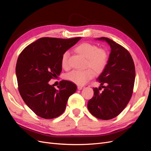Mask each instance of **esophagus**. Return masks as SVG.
<instances>
[{
    "label": "esophagus",
    "instance_id": "obj_1",
    "mask_svg": "<svg viewBox=\"0 0 151 151\" xmlns=\"http://www.w3.org/2000/svg\"><path fill=\"white\" fill-rule=\"evenodd\" d=\"M84 87L82 86H77V89H79V90H81Z\"/></svg>",
    "mask_w": 151,
    "mask_h": 151
}]
</instances>
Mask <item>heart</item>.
Segmentation results:
<instances>
[{"instance_id":"b5f03b06","label":"heart","mask_w":151,"mask_h":151,"mask_svg":"<svg viewBox=\"0 0 151 151\" xmlns=\"http://www.w3.org/2000/svg\"><path fill=\"white\" fill-rule=\"evenodd\" d=\"M75 51L86 58V66L91 68L83 70H75L67 74L66 79L77 85L83 86L93 78L95 74H100L105 68L108 62V53L104 49L98 48L96 45L89 43H82L75 48ZM69 53L65 52L61 59L63 68L68 67V57Z\"/></svg>"}]
</instances>
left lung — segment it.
I'll return each mask as SVG.
<instances>
[{"mask_svg": "<svg viewBox=\"0 0 151 151\" xmlns=\"http://www.w3.org/2000/svg\"><path fill=\"white\" fill-rule=\"evenodd\" d=\"M96 40L106 42L111 52L106 67L97 78L104 90L101 93L93 89L94 96L88 102L93 116L101 120H110L124 109L132 97L135 78V65L131 55L112 40L101 37Z\"/></svg>", "mask_w": 151, "mask_h": 151, "instance_id": "obj_1", "label": "left lung"}]
</instances>
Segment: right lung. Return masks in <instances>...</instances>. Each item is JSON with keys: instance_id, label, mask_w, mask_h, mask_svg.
Here are the masks:
<instances>
[{"instance_id": "add662e5", "label": "right lung", "mask_w": 151, "mask_h": 151, "mask_svg": "<svg viewBox=\"0 0 151 151\" xmlns=\"http://www.w3.org/2000/svg\"><path fill=\"white\" fill-rule=\"evenodd\" d=\"M81 39L41 38L19 55L16 67L19 93L38 116L45 119L60 116L65 111L68 98L76 91V85L70 81H62L58 89L49 81L60 74L63 54Z\"/></svg>"}]
</instances>
